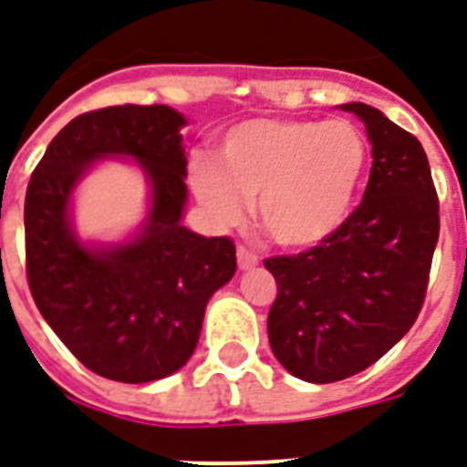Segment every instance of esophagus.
I'll use <instances>...</instances> for the list:
<instances>
[{"mask_svg": "<svg viewBox=\"0 0 467 467\" xmlns=\"http://www.w3.org/2000/svg\"><path fill=\"white\" fill-rule=\"evenodd\" d=\"M259 265L257 254H252L249 249L237 247V266H240L242 272H247V269H254Z\"/></svg>", "mask_w": 467, "mask_h": 467, "instance_id": "esophagus-1", "label": "esophagus"}]
</instances>
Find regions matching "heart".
<instances>
[{
    "label": "heart",
    "instance_id": "1",
    "mask_svg": "<svg viewBox=\"0 0 467 467\" xmlns=\"http://www.w3.org/2000/svg\"><path fill=\"white\" fill-rule=\"evenodd\" d=\"M368 159V141L350 122L257 117L220 137L218 163L191 161V186L220 225L240 223L254 201L274 244L311 249L350 218Z\"/></svg>",
    "mask_w": 467,
    "mask_h": 467
}]
</instances>
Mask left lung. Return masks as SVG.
Returning a JSON list of instances; mask_svg holds the SVG:
<instances>
[{"label":"left lung","instance_id":"obj_1","mask_svg":"<svg viewBox=\"0 0 467 467\" xmlns=\"http://www.w3.org/2000/svg\"><path fill=\"white\" fill-rule=\"evenodd\" d=\"M372 144L362 202L328 242L296 257H272L276 279L266 333L274 358L298 379L328 384L375 365L421 311L439 242V198L414 134L365 105Z\"/></svg>","mask_w":467,"mask_h":467}]
</instances>
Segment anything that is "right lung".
<instances>
[{
  "label": "right lung",
  "instance_id": "obj_1",
  "mask_svg": "<svg viewBox=\"0 0 467 467\" xmlns=\"http://www.w3.org/2000/svg\"><path fill=\"white\" fill-rule=\"evenodd\" d=\"M186 124L169 105L85 112L56 134L28 181L31 296L67 350L115 382H154L183 368L210 296L237 269L230 237L183 225ZM105 158L138 161L150 183L148 218L122 243H83L72 225V193Z\"/></svg>",
  "mask_w": 467,
  "mask_h": 467
}]
</instances>
